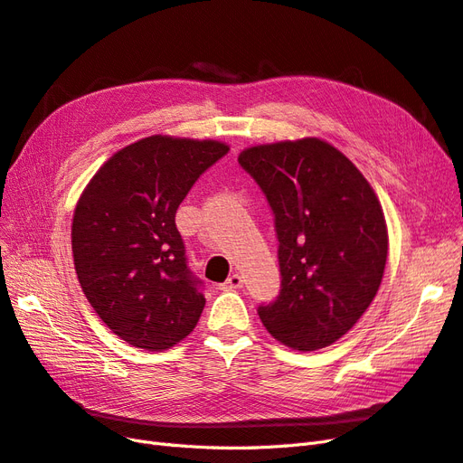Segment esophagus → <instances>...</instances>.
<instances>
[{"instance_id":"obj_1","label":"esophagus","mask_w":463,"mask_h":463,"mask_svg":"<svg viewBox=\"0 0 463 463\" xmlns=\"http://www.w3.org/2000/svg\"><path fill=\"white\" fill-rule=\"evenodd\" d=\"M240 288H243V278L240 274H232L226 282L220 284V289H223V291H232V289H240Z\"/></svg>"}]
</instances>
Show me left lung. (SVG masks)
Returning a JSON list of instances; mask_svg holds the SVG:
<instances>
[{
  "mask_svg": "<svg viewBox=\"0 0 463 463\" xmlns=\"http://www.w3.org/2000/svg\"><path fill=\"white\" fill-rule=\"evenodd\" d=\"M237 162L274 214L282 279L257 309L264 328L299 352L334 344L383 282L388 232L373 187L320 138L250 146Z\"/></svg>",
  "mask_w": 463,
  "mask_h": 463,
  "instance_id": "8db88e82",
  "label": "left lung"
}]
</instances>
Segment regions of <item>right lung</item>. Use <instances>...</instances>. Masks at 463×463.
<instances>
[{"instance_id":"right-lung-1","label":"right lung","mask_w":463,"mask_h":463,"mask_svg":"<svg viewBox=\"0 0 463 463\" xmlns=\"http://www.w3.org/2000/svg\"><path fill=\"white\" fill-rule=\"evenodd\" d=\"M228 150L218 141L146 137L114 154L77 203L79 284L104 325L135 347L162 352L197 326L203 282L187 264L175 213Z\"/></svg>"}]
</instances>
